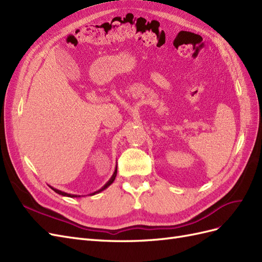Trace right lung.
Segmentation results:
<instances>
[{
  "label": "right lung",
  "instance_id": "1",
  "mask_svg": "<svg viewBox=\"0 0 262 262\" xmlns=\"http://www.w3.org/2000/svg\"><path fill=\"white\" fill-rule=\"evenodd\" d=\"M116 176H117V168H116V170H115V172H114V175H113V177L110 178V180L107 182V184L102 187L100 190H98V191H96V192H94V193H92V194H95V193H98V192H100V191H102V190L104 189H106L108 186H110L114 182V180H115V178H116ZM51 189H53L55 192L57 193H59V194H61V195H67V196H71V198H74V196H77V195H75V194H70V193H66V192H62V191H60V190H58V189H54V188H52L51 187ZM80 196V195H78Z\"/></svg>",
  "mask_w": 262,
  "mask_h": 262
}]
</instances>
